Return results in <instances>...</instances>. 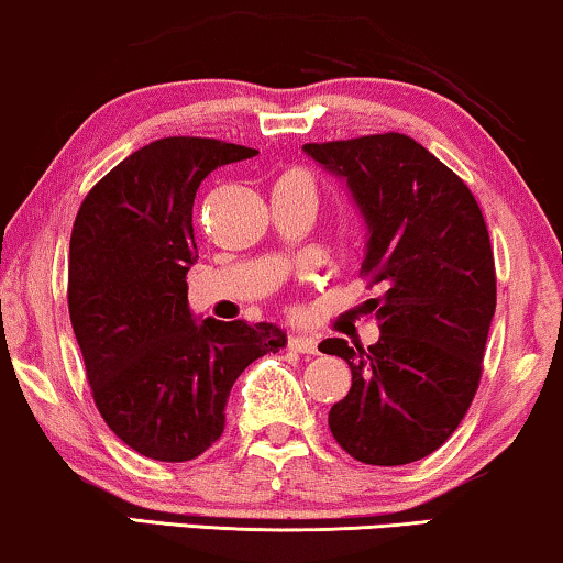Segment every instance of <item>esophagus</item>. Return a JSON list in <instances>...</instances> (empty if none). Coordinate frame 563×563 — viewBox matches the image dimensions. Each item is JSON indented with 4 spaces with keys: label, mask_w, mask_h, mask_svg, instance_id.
Instances as JSON below:
<instances>
[{
    "label": "esophagus",
    "mask_w": 563,
    "mask_h": 563,
    "mask_svg": "<svg viewBox=\"0 0 563 563\" xmlns=\"http://www.w3.org/2000/svg\"><path fill=\"white\" fill-rule=\"evenodd\" d=\"M289 349L297 353H305V356H314V353H318V341H314V338H307V335H291Z\"/></svg>",
    "instance_id": "esophagus-1"
}]
</instances>
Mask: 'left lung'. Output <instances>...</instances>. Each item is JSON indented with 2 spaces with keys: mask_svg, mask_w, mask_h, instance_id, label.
I'll use <instances>...</instances> for the list:
<instances>
[{
  "mask_svg": "<svg viewBox=\"0 0 563 563\" xmlns=\"http://www.w3.org/2000/svg\"><path fill=\"white\" fill-rule=\"evenodd\" d=\"M343 176L368 225L361 276L382 335L322 353L351 366V389L330 407L338 445L361 464L402 466L449 441L472 405L497 305V274L472 189L402 133L305 143Z\"/></svg>",
  "mask_w": 563,
  "mask_h": 563,
  "instance_id": "obj_1",
  "label": "left lung"
}]
</instances>
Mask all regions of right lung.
<instances>
[{
  "instance_id": "add662e5",
  "label": "right lung",
  "mask_w": 563,
  "mask_h": 563,
  "mask_svg": "<svg viewBox=\"0 0 563 563\" xmlns=\"http://www.w3.org/2000/svg\"><path fill=\"white\" fill-rule=\"evenodd\" d=\"M256 148L161 137L130 153L84 197L68 245V314L99 415L153 461H191L225 428V402L253 361L284 349L268 322L191 320V207L218 166Z\"/></svg>"
}]
</instances>
